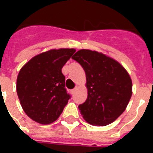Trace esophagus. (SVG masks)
<instances>
[{"label": "esophagus", "instance_id": "34e87169", "mask_svg": "<svg viewBox=\"0 0 153 153\" xmlns=\"http://www.w3.org/2000/svg\"><path fill=\"white\" fill-rule=\"evenodd\" d=\"M76 89H77V88H74L73 90H71V93H72V94H74V93H75V91H76Z\"/></svg>", "mask_w": 153, "mask_h": 153}]
</instances>
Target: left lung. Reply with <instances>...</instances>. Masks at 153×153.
Segmentation results:
<instances>
[{
  "label": "left lung",
  "mask_w": 153,
  "mask_h": 153,
  "mask_svg": "<svg viewBox=\"0 0 153 153\" xmlns=\"http://www.w3.org/2000/svg\"><path fill=\"white\" fill-rule=\"evenodd\" d=\"M86 74L88 98L79 106L90 125L105 126L124 112L132 96V80L125 67L102 52L81 49L72 56Z\"/></svg>",
  "instance_id": "1"
}]
</instances>
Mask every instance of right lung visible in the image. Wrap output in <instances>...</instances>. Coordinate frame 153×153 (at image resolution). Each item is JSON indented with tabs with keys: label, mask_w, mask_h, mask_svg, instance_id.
<instances>
[{
	"label": "right lung",
	"mask_w": 153,
	"mask_h": 153,
	"mask_svg": "<svg viewBox=\"0 0 153 153\" xmlns=\"http://www.w3.org/2000/svg\"><path fill=\"white\" fill-rule=\"evenodd\" d=\"M75 49H51L35 56L22 67L16 91L24 111L42 125L59 118L70 96L65 88V77L61 69Z\"/></svg>",
	"instance_id": "obj_1"
}]
</instances>
